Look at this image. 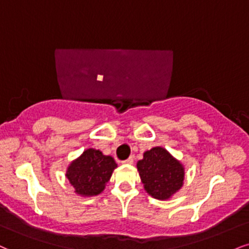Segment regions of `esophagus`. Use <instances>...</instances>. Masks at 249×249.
<instances>
[{
	"instance_id": "obj_1",
	"label": "esophagus",
	"mask_w": 249,
	"mask_h": 249,
	"mask_svg": "<svg viewBox=\"0 0 249 249\" xmlns=\"http://www.w3.org/2000/svg\"><path fill=\"white\" fill-rule=\"evenodd\" d=\"M133 158L132 157H130L128 159H126V160L125 161H123V163H126V164H132L133 163Z\"/></svg>"
}]
</instances>
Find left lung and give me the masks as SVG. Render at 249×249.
I'll list each match as a JSON object with an SVG mask.
<instances>
[{
  "instance_id": "8db88e82",
  "label": "left lung",
  "mask_w": 249,
  "mask_h": 249,
  "mask_svg": "<svg viewBox=\"0 0 249 249\" xmlns=\"http://www.w3.org/2000/svg\"><path fill=\"white\" fill-rule=\"evenodd\" d=\"M137 168L145 190L157 199H168L183 185V166L162 147L145 152Z\"/></svg>"
}]
</instances>
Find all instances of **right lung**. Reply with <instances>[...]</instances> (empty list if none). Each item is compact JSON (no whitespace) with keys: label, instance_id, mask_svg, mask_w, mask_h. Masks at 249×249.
I'll return each instance as SVG.
<instances>
[{"label":"right lung","instance_id":"add662e5","mask_svg":"<svg viewBox=\"0 0 249 249\" xmlns=\"http://www.w3.org/2000/svg\"><path fill=\"white\" fill-rule=\"evenodd\" d=\"M117 163L113 158L103 155L101 151L89 148L68 167V181L81 196H96L106 188Z\"/></svg>","mask_w":249,"mask_h":249}]
</instances>
